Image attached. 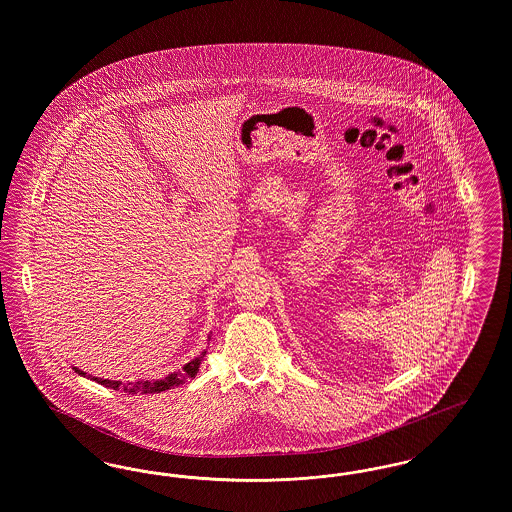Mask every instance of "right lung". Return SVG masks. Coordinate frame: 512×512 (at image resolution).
<instances>
[{
    "label": "right lung",
    "instance_id": "add662e5",
    "mask_svg": "<svg viewBox=\"0 0 512 512\" xmlns=\"http://www.w3.org/2000/svg\"><path fill=\"white\" fill-rule=\"evenodd\" d=\"M209 340H211V336H209ZM205 355H207V351H201L190 363H186L180 370L171 372L165 378H159V380H138V382H126V384L121 382V380H107V378L92 376V374H88V372H84V370H80L76 366H73V368L78 376L90 378V380L98 382V384L105 386V388H111V390H124L130 391V393H161V391L172 390V388H176V386H180V384L195 378V374L199 372V365H201Z\"/></svg>",
    "mask_w": 512,
    "mask_h": 512
}]
</instances>
